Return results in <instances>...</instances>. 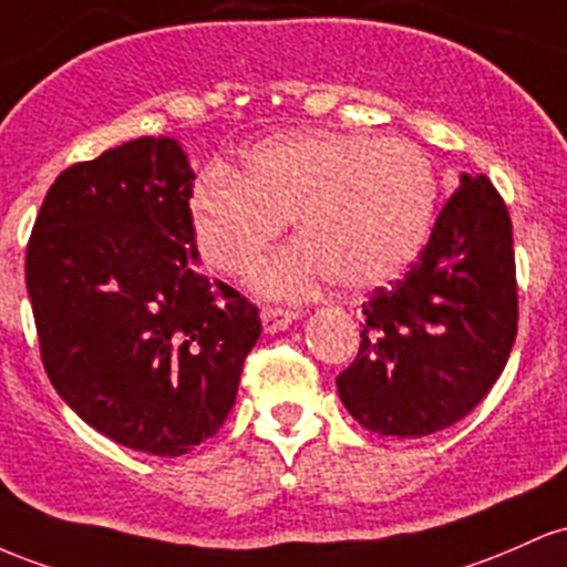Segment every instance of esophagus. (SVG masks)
<instances>
[{"label": "esophagus", "mask_w": 567, "mask_h": 567, "mask_svg": "<svg viewBox=\"0 0 567 567\" xmlns=\"http://www.w3.org/2000/svg\"><path fill=\"white\" fill-rule=\"evenodd\" d=\"M300 313L297 310H289V308H272V305H267L262 308V327L267 334H276V332H284L286 327H289L291 321H297Z\"/></svg>", "instance_id": "esophagus-1"}]
</instances>
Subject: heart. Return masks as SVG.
I'll list each match as a JSON object with an SVG mask.
<instances>
[{
	"instance_id": "obj_1",
	"label": "heart",
	"mask_w": 567,
	"mask_h": 567,
	"mask_svg": "<svg viewBox=\"0 0 567 567\" xmlns=\"http://www.w3.org/2000/svg\"><path fill=\"white\" fill-rule=\"evenodd\" d=\"M431 157L402 138L302 133L257 144L244 174L212 165L189 193L203 262L240 276L297 216V244L259 265L267 297H302L332 278L351 291L393 281L415 262L436 219Z\"/></svg>"
}]
</instances>
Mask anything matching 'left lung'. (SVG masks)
<instances>
[{
    "label": "left lung",
    "mask_w": 567,
    "mask_h": 567,
    "mask_svg": "<svg viewBox=\"0 0 567 567\" xmlns=\"http://www.w3.org/2000/svg\"><path fill=\"white\" fill-rule=\"evenodd\" d=\"M342 404L383 436H429L466 417L504 372L517 337L508 208L487 176H461L404 278L361 305Z\"/></svg>",
    "instance_id": "obj_1"
}]
</instances>
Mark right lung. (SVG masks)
Here are the masks:
<instances>
[{
    "label": "right lung",
    "instance_id": "right-lung-1",
    "mask_svg": "<svg viewBox=\"0 0 567 567\" xmlns=\"http://www.w3.org/2000/svg\"><path fill=\"white\" fill-rule=\"evenodd\" d=\"M193 168L142 136L61 171L27 246L44 372L123 447L176 457L221 429L259 310L195 270Z\"/></svg>",
    "mask_w": 567,
    "mask_h": 567
}]
</instances>
